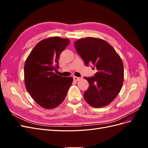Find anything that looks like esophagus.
Returning <instances> with one entry per match:
<instances>
[{"label":"esophagus","mask_w":148,"mask_h":148,"mask_svg":"<svg viewBox=\"0 0 148 148\" xmlns=\"http://www.w3.org/2000/svg\"><path fill=\"white\" fill-rule=\"evenodd\" d=\"M82 78L80 77H73V80L75 82H78L79 81V80L81 79Z\"/></svg>","instance_id":"1"}]
</instances>
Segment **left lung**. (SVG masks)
Masks as SVG:
<instances>
[{"label": "left lung", "mask_w": 148, "mask_h": 148, "mask_svg": "<svg viewBox=\"0 0 148 148\" xmlns=\"http://www.w3.org/2000/svg\"><path fill=\"white\" fill-rule=\"evenodd\" d=\"M74 46L85 65H93L96 73L84 77L89 87L84 93V100L94 107L106 106L120 92L124 77L122 59L110 44L101 39L86 38L74 42ZM92 67V66H91Z\"/></svg>", "instance_id": "obj_1"}]
</instances>
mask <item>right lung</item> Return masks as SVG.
Returning a JSON list of instances; mask_svg holds the SVG:
<instances>
[{
  "label": "right lung",
  "instance_id": "obj_1",
  "mask_svg": "<svg viewBox=\"0 0 148 148\" xmlns=\"http://www.w3.org/2000/svg\"><path fill=\"white\" fill-rule=\"evenodd\" d=\"M69 43V39L59 37L43 39L36 45L25 62L26 88L33 99L45 109L60 105L72 83V77H60L53 72L59 68V56Z\"/></svg>",
  "mask_w": 148,
  "mask_h": 148
}]
</instances>
